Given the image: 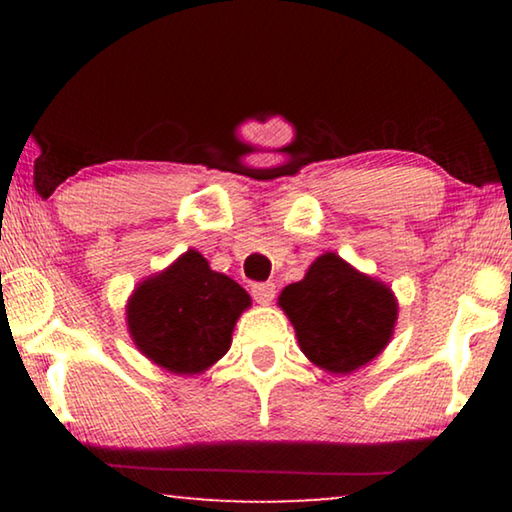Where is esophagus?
Returning a JSON list of instances; mask_svg holds the SVG:
<instances>
[{
	"instance_id": "obj_1",
	"label": "esophagus",
	"mask_w": 512,
	"mask_h": 512,
	"mask_svg": "<svg viewBox=\"0 0 512 512\" xmlns=\"http://www.w3.org/2000/svg\"><path fill=\"white\" fill-rule=\"evenodd\" d=\"M253 298L259 305H271V300L275 298V284L273 282H259L253 284Z\"/></svg>"
}]
</instances>
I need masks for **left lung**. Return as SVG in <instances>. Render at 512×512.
<instances>
[{
	"label": "left lung",
	"mask_w": 512,
	"mask_h": 512,
	"mask_svg": "<svg viewBox=\"0 0 512 512\" xmlns=\"http://www.w3.org/2000/svg\"><path fill=\"white\" fill-rule=\"evenodd\" d=\"M277 305L296 329L302 354L332 375H350L377 359L397 323L391 287L336 253L316 257L300 282L282 289Z\"/></svg>",
	"instance_id": "1"
}]
</instances>
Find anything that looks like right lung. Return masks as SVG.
Masks as SVG:
<instances>
[{
  "label": "right lung",
  "instance_id": "right-lung-1",
  "mask_svg": "<svg viewBox=\"0 0 512 512\" xmlns=\"http://www.w3.org/2000/svg\"><path fill=\"white\" fill-rule=\"evenodd\" d=\"M250 296L187 250L137 284L126 302L128 334L146 359L173 375H203L230 350Z\"/></svg>",
  "mask_w": 512,
  "mask_h": 512
}]
</instances>
